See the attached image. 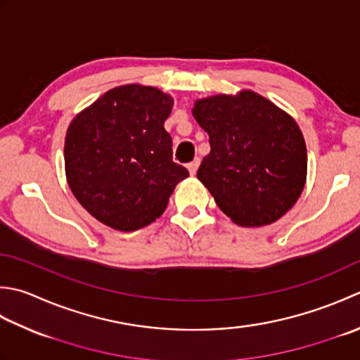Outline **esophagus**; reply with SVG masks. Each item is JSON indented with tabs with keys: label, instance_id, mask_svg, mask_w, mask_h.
Masks as SVG:
<instances>
[{
	"label": "esophagus",
	"instance_id": "obj_1",
	"mask_svg": "<svg viewBox=\"0 0 360 360\" xmlns=\"http://www.w3.org/2000/svg\"><path fill=\"white\" fill-rule=\"evenodd\" d=\"M198 167H200V159H195L193 162H190V164L187 165V170L190 174H195L196 170H198Z\"/></svg>",
	"mask_w": 360,
	"mask_h": 360
}]
</instances>
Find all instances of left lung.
Listing matches in <instances>:
<instances>
[{"label": "left lung", "instance_id": "8db88e82", "mask_svg": "<svg viewBox=\"0 0 360 360\" xmlns=\"http://www.w3.org/2000/svg\"><path fill=\"white\" fill-rule=\"evenodd\" d=\"M192 114L210 143L196 176L232 221L265 226L292 209L306 184L307 151L287 112L242 90L196 100Z\"/></svg>", "mask_w": 360, "mask_h": 360}]
</instances>
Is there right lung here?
Masks as SVG:
<instances>
[{
	"label": "right lung",
	"instance_id": "obj_1",
	"mask_svg": "<svg viewBox=\"0 0 360 360\" xmlns=\"http://www.w3.org/2000/svg\"><path fill=\"white\" fill-rule=\"evenodd\" d=\"M173 98L126 84L79 112L65 136V174L75 198L98 221L137 231L159 218L188 172L173 162L164 128Z\"/></svg>",
	"mask_w": 360,
	"mask_h": 360
}]
</instances>
